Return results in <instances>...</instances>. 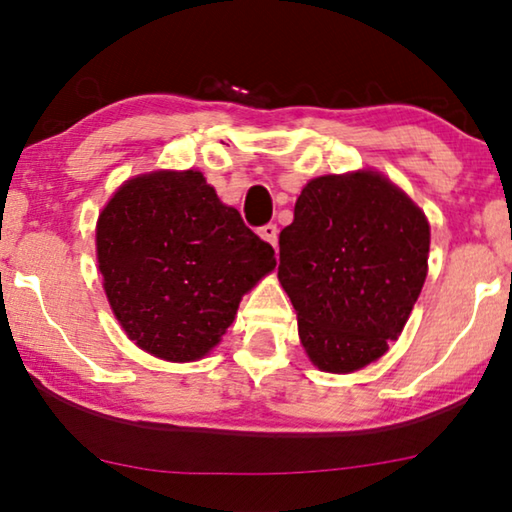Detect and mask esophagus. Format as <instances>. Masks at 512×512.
I'll use <instances>...</instances> for the list:
<instances>
[{"mask_svg": "<svg viewBox=\"0 0 512 512\" xmlns=\"http://www.w3.org/2000/svg\"><path fill=\"white\" fill-rule=\"evenodd\" d=\"M257 235L262 237L264 241H268L271 246H275L277 244V225L266 223V225H262V228H257Z\"/></svg>", "mask_w": 512, "mask_h": 512, "instance_id": "1", "label": "esophagus"}]
</instances>
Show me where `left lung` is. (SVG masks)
Returning a JSON list of instances; mask_svg holds the SVG:
<instances>
[{"instance_id": "1", "label": "left lung", "mask_w": 512, "mask_h": 512, "mask_svg": "<svg viewBox=\"0 0 512 512\" xmlns=\"http://www.w3.org/2000/svg\"><path fill=\"white\" fill-rule=\"evenodd\" d=\"M429 221L377 171L309 180L280 232V277L314 366L354 372L402 334L429 259Z\"/></svg>"}]
</instances>
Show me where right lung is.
Listing matches in <instances>:
<instances>
[{"label": "right lung", "instance_id": "add662e5", "mask_svg": "<svg viewBox=\"0 0 512 512\" xmlns=\"http://www.w3.org/2000/svg\"><path fill=\"white\" fill-rule=\"evenodd\" d=\"M97 259L128 339L164 361L203 359L277 264L194 169L126 180L99 214Z\"/></svg>", "mask_w": 512, "mask_h": 512}]
</instances>
